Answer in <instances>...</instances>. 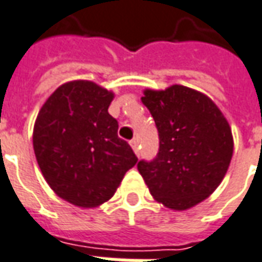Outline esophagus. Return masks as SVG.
Wrapping results in <instances>:
<instances>
[{
  "instance_id": "34e87169",
  "label": "esophagus",
  "mask_w": 262,
  "mask_h": 262,
  "mask_svg": "<svg viewBox=\"0 0 262 262\" xmlns=\"http://www.w3.org/2000/svg\"><path fill=\"white\" fill-rule=\"evenodd\" d=\"M129 145L133 146V149H134V152L137 155H140V148H138V140H137V138L129 141Z\"/></svg>"
}]
</instances>
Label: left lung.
<instances>
[{
    "instance_id": "8db88e82",
    "label": "left lung",
    "mask_w": 262,
    "mask_h": 262,
    "mask_svg": "<svg viewBox=\"0 0 262 262\" xmlns=\"http://www.w3.org/2000/svg\"><path fill=\"white\" fill-rule=\"evenodd\" d=\"M141 98L157 125L159 149L137 168L151 194L173 210L209 198L233 157V137L222 111L205 94L185 86L145 90Z\"/></svg>"
}]
</instances>
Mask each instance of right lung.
Wrapping results in <instances>:
<instances>
[{"label": "right lung", "instance_id": "1", "mask_svg": "<svg viewBox=\"0 0 262 262\" xmlns=\"http://www.w3.org/2000/svg\"><path fill=\"white\" fill-rule=\"evenodd\" d=\"M113 97L92 81H70L39 111L33 128L36 161L55 193L72 205L96 207L111 199L138 161L108 114Z\"/></svg>", "mask_w": 262, "mask_h": 262}]
</instances>
